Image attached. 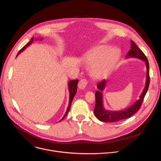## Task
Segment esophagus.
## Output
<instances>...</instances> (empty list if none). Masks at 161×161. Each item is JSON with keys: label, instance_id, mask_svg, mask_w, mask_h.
Here are the masks:
<instances>
[{"label": "esophagus", "instance_id": "34e87169", "mask_svg": "<svg viewBox=\"0 0 161 161\" xmlns=\"http://www.w3.org/2000/svg\"><path fill=\"white\" fill-rule=\"evenodd\" d=\"M88 83V80L86 79H81L78 84V87L80 89H84Z\"/></svg>", "mask_w": 161, "mask_h": 161}]
</instances>
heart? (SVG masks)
<instances>
[{
	"instance_id": "1",
	"label": "heart",
	"mask_w": 161,
	"mask_h": 161,
	"mask_svg": "<svg viewBox=\"0 0 161 161\" xmlns=\"http://www.w3.org/2000/svg\"><path fill=\"white\" fill-rule=\"evenodd\" d=\"M119 57V49L102 46L87 54L84 61L89 65L95 64L91 74L95 78H100L107 75L114 69Z\"/></svg>"
}]
</instances>
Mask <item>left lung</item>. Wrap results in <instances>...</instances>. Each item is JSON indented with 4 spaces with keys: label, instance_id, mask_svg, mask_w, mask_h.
I'll use <instances>...</instances> for the list:
<instances>
[{
    "label": "left lung",
    "instance_id": "left-lung-1",
    "mask_svg": "<svg viewBox=\"0 0 161 161\" xmlns=\"http://www.w3.org/2000/svg\"><path fill=\"white\" fill-rule=\"evenodd\" d=\"M131 42V48L128 52L127 55L126 57H134L141 59L146 63V69H147V75H146V86L143 90L141 95L140 96V99L136 101L132 106L128 108L127 109H125L123 110L120 111H111L106 110L104 108L103 100V91H104L108 80H104L100 81L97 84L98 91L95 92V99L96 104L94 109V114L97 119L103 122H116L125 119L130 117L135 113L138 111L140 108L142 104L146 92L147 91L150 78H149V62L146 56L143 53L142 51L136 45V44L132 40Z\"/></svg>",
    "mask_w": 161,
    "mask_h": 161
}]
</instances>
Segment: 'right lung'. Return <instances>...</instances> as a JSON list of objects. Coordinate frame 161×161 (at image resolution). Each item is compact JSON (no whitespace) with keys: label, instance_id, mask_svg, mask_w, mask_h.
Masks as SVG:
<instances>
[{"label":"right lung","instance_id":"add662e5","mask_svg":"<svg viewBox=\"0 0 161 161\" xmlns=\"http://www.w3.org/2000/svg\"><path fill=\"white\" fill-rule=\"evenodd\" d=\"M37 40V39H36ZM38 40H42V38H40V39H38ZM34 41V38L32 37L31 39V41L29 42V43H27L26 45H25L20 51L18 52V55H17L16 57H18L19 53L21 52H22L23 50H25V49H26L28 46H29L32 43V42ZM78 80H71L69 82V92H70V100H69V106H68L67 108V109H66V112L65 113V114L64 115L63 117L62 118V119L60 120L61 121L64 119V117L66 116L67 114L69 113V109L70 108V106H71V103L72 102V100L75 96V95L76 94V92H77V85H78Z\"/></svg>","mask_w":161,"mask_h":161}]
</instances>
